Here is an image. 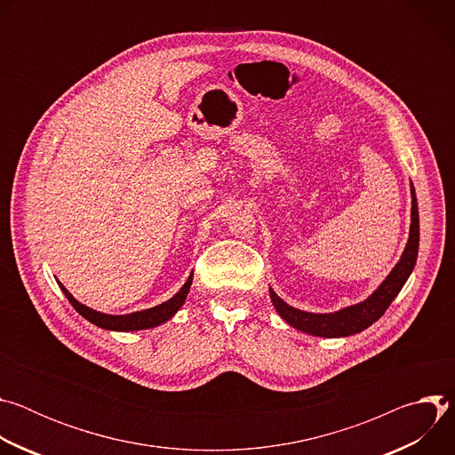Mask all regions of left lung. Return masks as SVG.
I'll return each instance as SVG.
<instances>
[{
  "mask_svg": "<svg viewBox=\"0 0 455 455\" xmlns=\"http://www.w3.org/2000/svg\"><path fill=\"white\" fill-rule=\"evenodd\" d=\"M418 246H419V216H418L416 192L412 187V221H411L409 243L405 246L400 263L367 300L351 307H344L337 313H328V315H316V313L295 309L288 306L284 300H281L274 290H270L272 302L277 313L290 323V326L307 335L337 339V337H349V335L360 333L367 330L371 323H374L387 311V307L391 306V302L396 299V295L407 283L416 265Z\"/></svg>",
  "mask_w": 455,
  "mask_h": 455,
  "instance_id": "left-lung-1",
  "label": "left lung"
}]
</instances>
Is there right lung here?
<instances>
[{
	"label": "right lung",
	"instance_id": "add662e5",
	"mask_svg": "<svg viewBox=\"0 0 455 455\" xmlns=\"http://www.w3.org/2000/svg\"><path fill=\"white\" fill-rule=\"evenodd\" d=\"M190 284H192V275L187 279V283L181 286V290L172 299H169L167 302H164L160 306H155L151 309H146V311H137V313H129V315L99 313V311H95L92 307H86L84 304L77 302L72 297V293L62 284H59V286L64 291V295H67V299L70 300V304L77 309V313L83 315L92 323H95V326L104 328V330H113V331H137V330H148V328L160 326V323L169 320L181 307V304L185 302V297L190 290Z\"/></svg>",
	"mask_w": 455,
	"mask_h": 455
}]
</instances>
